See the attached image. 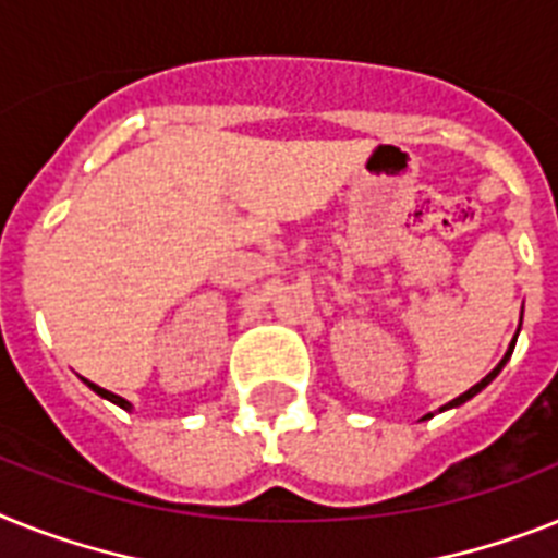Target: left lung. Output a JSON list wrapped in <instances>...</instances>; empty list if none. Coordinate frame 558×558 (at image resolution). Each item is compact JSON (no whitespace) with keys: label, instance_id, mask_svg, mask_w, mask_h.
<instances>
[{"label":"left lung","instance_id":"1","mask_svg":"<svg viewBox=\"0 0 558 558\" xmlns=\"http://www.w3.org/2000/svg\"><path fill=\"white\" fill-rule=\"evenodd\" d=\"M519 329H522V317H519ZM519 329H517V335H513V340H510L508 351H505V357H502V360H499V363H496V368H494V372H490V374H485V377H482V380H480V383H476V386H471V388H468L465 395H460V397H453V400H451V402H446V405H442V409H439V411L457 409V405H462V402H468V400H471V397H476V395H480L482 388L488 386V383H490V380H494L496 374L502 372V366H505V363H508V360H510V354H513V345H517V337H519ZM428 416H430V414H428ZM423 420H425V416H423Z\"/></svg>","mask_w":558,"mask_h":558}]
</instances>
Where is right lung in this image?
Returning a JSON list of instances; mask_svg holds the SVG:
<instances>
[{
  "label": "right lung",
  "mask_w": 558,
  "mask_h": 558,
  "mask_svg": "<svg viewBox=\"0 0 558 558\" xmlns=\"http://www.w3.org/2000/svg\"><path fill=\"white\" fill-rule=\"evenodd\" d=\"M87 383V386L93 388V391H96L98 397H105V400H110V402H116V405H119V409H124V411H130L133 409V402L130 400H124V397H119V395H112V391H107V388H101V386H96V383H90V380H84Z\"/></svg>",
  "instance_id": "add662e5"
}]
</instances>
